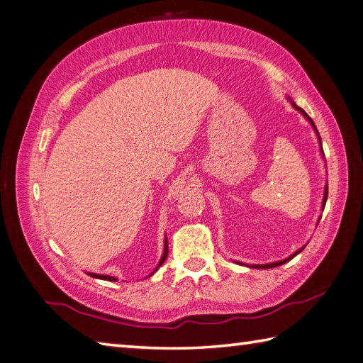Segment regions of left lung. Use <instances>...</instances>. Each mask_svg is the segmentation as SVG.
I'll return each instance as SVG.
<instances>
[{
	"label": "left lung",
	"mask_w": 363,
	"mask_h": 363,
	"mask_svg": "<svg viewBox=\"0 0 363 363\" xmlns=\"http://www.w3.org/2000/svg\"><path fill=\"white\" fill-rule=\"evenodd\" d=\"M287 100L289 101H291V104H292V106L296 109V111H298V113L303 116V117H305L306 118V121L309 122V123H311V127H313V130L315 131V136H318V141H319V149H320V155H322V159H325V155H324V150H322V141H320V136H319V131H318V128H315V125H314V122L311 121V117H309L306 113H305V111H303L301 108H298V106H296V104H295V101H292V98H289L287 96ZM327 196H328V186H327V184H325V187H324V199H322V211H324V208H325V203H327ZM319 220H320V217H319V219H318V223H319ZM318 223H315V225H318ZM306 246V245H305ZM305 246H303V247H300L298 250H295V252L292 254V255H289L287 257V259H282V260H278V262H272V263H265V265H246V263H241V262H235V263H238V265H245V267H249V268H257V269H268V268H274V267H279V265H284V263L286 262H289V260H292L294 259V257L295 255H298L300 252H301V250L303 249H305Z\"/></svg>",
	"instance_id": "1"
}]
</instances>
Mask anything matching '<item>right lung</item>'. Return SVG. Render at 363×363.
I'll return each mask as SVG.
<instances>
[{"mask_svg":"<svg viewBox=\"0 0 363 363\" xmlns=\"http://www.w3.org/2000/svg\"><path fill=\"white\" fill-rule=\"evenodd\" d=\"M167 257H168V238L167 236H164V245H163V254H162V259H160V262H159V265L155 267V269L152 273H150L149 276H152L157 269H159L162 265H163V262L167 260ZM89 276H91V278H96V279H104V281H117V278H114V276H108V274H96V273H87Z\"/></svg>","mask_w":363,"mask_h":363,"instance_id":"obj_1","label":"right lung"}]
</instances>
